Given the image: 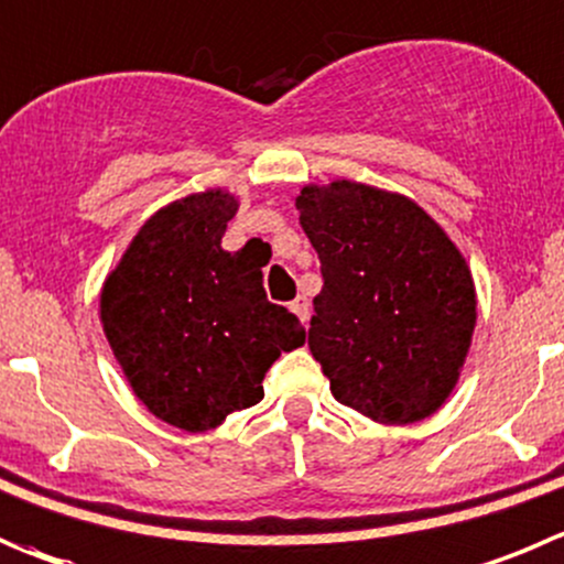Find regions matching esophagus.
I'll use <instances>...</instances> for the list:
<instances>
[{
	"label": "esophagus",
	"mask_w": 564,
	"mask_h": 564,
	"mask_svg": "<svg viewBox=\"0 0 564 564\" xmlns=\"http://www.w3.org/2000/svg\"><path fill=\"white\" fill-rule=\"evenodd\" d=\"M291 310L299 315V318L304 321V324H307V321H310V299L307 296H296V299H293Z\"/></svg>",
	"instance_id": "34e87169"
}]
</instances>
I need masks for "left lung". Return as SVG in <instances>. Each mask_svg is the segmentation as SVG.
I'll list each match as a JSON object with an SVG mask.
<instances>
[{
	"instance_id": "1",
	"label": "left lung",
	"mask_w": 564,
	"mask_h": 564,
	"mask_svg": "<svg viewBox=\"0 0 564 564\" xmlns=\"http://www.w3.org/2000/svg\"><path fill=\"white\" fill-rule=\"evenodd\" d=\"M296 210L324 276L307 343L332 395L379 423L429 417L457 384L476 324L457 246L415 202L362 182L307 185Z\"/></svg>"
}]
</instances>
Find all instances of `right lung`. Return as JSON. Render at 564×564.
<instances>
[{"instance_id":"obj_1","label":"right lung","mask_w":564,"mask_h":564,"mask_svg":"<svg viewBox=\"0 0 564 564\" xmlns=\"http://www.w3.org/2000/svg\"><path fill=\"white\" fill-rule=\"evenodd\" d=\"M238 213L224 191L193 193L154 213L101 291V324L138 399L185 432L216 429L262 399L302 321L271 304L262 265L221 249Z\"/></svg>"}]
</instances>
